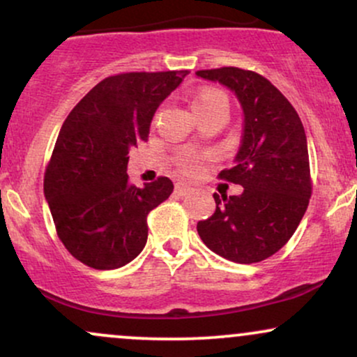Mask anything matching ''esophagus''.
<instances>
[{"label": "esophagus", "mask_w": 357, "mask_h": 357, "mask_svg": "<svg viewBox=\"0 0 357 357\" xmlns=\"http://www.w3.org/2000/svg\"><path fill=\"white\" fill-rule=\"evenodd\" d=\"M174 192H176V195H178V196H181V198H183V196L190 195V192H191V188L188 186V184L178 183V184H176V188H174Z\"/></svg>", "instance_id": "1"}]
</instances>
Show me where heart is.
<instances>
[{"label":"heart","instance_id":"b5f03b06","mask_svg":"<svg viewBox=\"0 0 357 357\" xmlns=\"http://www.w3.org/2000/svg\"><path fill=\"white\" fill-rule=\"evenodd\" d=\"M220 96H221V93L216 92V90H204V92H199L198 96H196L195 99H192L191 107L195 109V107H199V105L210 104L211 100H215L216 97H220ZM181 166L184 167V169H188V171L196 169V166H198V158H196V155H192V154L183 155V158H181Z\"/></svg>","mask_w":357,"mask_h":357}]
</instances>
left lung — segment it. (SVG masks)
I'll return each mask as SVG.
<instances>
[{"label": "left lung", "instance_id": "left-lung-1", "mask_svg": "<svg viewBox=\"0 0 357 357\" xmlns=\"http://www.w3.org/2000/svg\"><path fill=\"white\" fill-rule=\"evenodd\" d=\"M235 93L243 129L235 166L221 179L240 184L238 196L213 195L216 210L198 221V235L216 255L235 264H257L277 253L309 206L310 167L301 117L265 77L236 67L199 70Z\"/></svg>", "mask_w": 357, "mask_h": 357}]
</instances>
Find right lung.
<instances>
[{
  "label": "right lung",
  "mask_w": 357,
  "mask_h": 357,
  "mask_svg": "<svg viewBox=\"0 0 357 357\" xmlns=\"http://www.w3.org/2000/svg\"><path fill=\"white\" fill-rule=\"evenodd\" d=\"M188 73L107 77L65 119L43 191L61 243L82 264L114 270L146 247L147 213L169 198L174 184L169 178L142 188L129 183V151L147 141L155 110Z\"/></svg>",
  "instance_id": "1"
}]
</instances>
